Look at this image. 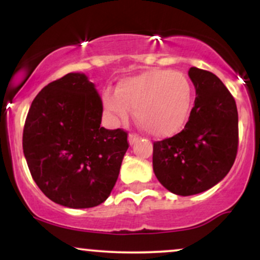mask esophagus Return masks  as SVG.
I'll list each match as a JSON object with an SVG mask.
<instances>
[{
    "instance_id": "esophagus-1",
    "label": "esophagus",
    "mask_w": 260,
    "mask_h": 260,
    "mask_svg": "<svg viewBox=\"0 0 260 260\" xmlns=\"http://www.w3.org/2000/svg\"><path fill=\"white\" fill-rule=\"evenodd\" d=\"M138 138H139V137L137 136L136 133H129V136H128V140H129V144L133 145L134 143H136L137 140H138Z\"/></svg>"
}]
</instances>
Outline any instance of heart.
Returning <instances> with one entry per match:
<instances>
[{"label":"heart","mask_w":260,"mask_h":260,"mask_svg":"<svg viewBox=\"0 0 260 260\" xmlns=\"http://www.w3.org/2000/svg\"><path fill=\"white\" fill-rule=\"evenodd\" d=\"M193 90L183 74L149 70L118 83L116 92L104 94V105L118 120H127L129 109L147 132L157 137L177 133L186 123Z\"/></svg>","instance_id":"obj_1"}]
</instances>
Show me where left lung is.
Wrapping results in <instances>:
<instances>
[{
    "instance_id": "8db88e82",
    "label": "left lung",
    "mask_w": 260,
    "mask_h": 260,
    "mask_svg": "<svg viewBox=\"0 0 260 260\" xmlns=\"http://www.w3.org/2000/svg\"><path fill=\"white\" fill-rule=\"evenodd\" d=\"M188 76L196 86V100L186 126L153 145L155 176L166 189L183 197L219 183L238 149V113L231 92L208 71L192 67Z\"/></svg>"
}]
</instances>
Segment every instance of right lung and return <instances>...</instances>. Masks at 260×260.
Returning <instances> with one entry per match:
<instances>
[{
	"instance_id": "obj_1",
	"label": "right lung",
	"mask_w": 260,
	"mask_h": 260,
	"mask_svg": "<svg viewBox=\"0 0 260 260\" xmlns=\"http://www.w3.org/2000/svg\"><path fill=\"white\" fill-rule=\"evenodd\" d=\"M103 101L83 73L49 83L32 100L23 151L32 180L52 202L83 209L101 204L118 178L127 132L100 127Z\"/></svg>"
}]
</instances>
